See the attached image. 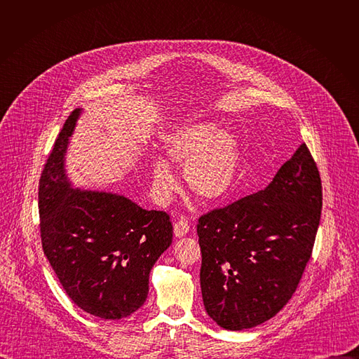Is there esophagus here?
<instances>
[{"label": "esophagus", "mask_w": 359, "mask_h": 359, "mask_svg": "<svg viewBox=\"0 0 359 359\" xmlns=\"http://www.w3.org/2000/svg\"><path fill=\"white\" fill-rule=\"evenodd\" d=\"M175 234L177 237H183L189 233V229H190V224H189V219L187 217H180L176 223H175Z\"/></svg>", "instance_id": "34e87169"}]
</instances>
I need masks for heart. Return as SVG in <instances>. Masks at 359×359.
Segmentation results:
<instances>
[{"label": "heart", "instance_id": "b5f03b06", "mask_svg": "<svg viewBox=\"0 0 359 359\" xmlns=\"http://www.w3.org/2000/svg\"><path fill=\"white\" fill-rule=\"evenodd\" d=\"M166 151L173 162L186 166V180L197 196L216 200L230 189L238 163V142L216 123L196 122L183 126L169 139ZM151 175L158 194L169 197L176 189L170 165L156 161Z\"/></svg>", "mask_w": 359, "mask_h": 359}]
</instances>
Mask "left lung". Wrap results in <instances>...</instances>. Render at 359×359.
Instances as JSON below:
<instances>
[{"instance_id": "left-lung-1", "label": "left lung", "mask_w": 359, "mask_h": 359, "mask_svg": "<svg viewBox=\"0 0 359 359\" xmlns=\"http://www.w3.org/2000/svg\"><path fill=\"white\" fill-rule=\"evenodd\" d=\"M323 186L302 143L273 182L198 217L204 309L241 331L273 318L297 290L320 226Z\"/></svg>"}]
</instances>
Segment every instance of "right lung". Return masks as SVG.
I'll return each instance as SVG.
<instances>
[{
  "mask_svg": "<svg viewBox=\"0 0 359 359\" xmlns=\"http://www.w3.org/2000/svg\"><path fill=\"white\" fill-rule=\"evenodd\" d=\"M81 109L64 123L38 187L43 254L81 310L119 320L143 305L149 273L172 244L170 216L107 191L72 189L64 169Z\"/></svg>",
  "mask_w": 359,
  "mask_h": 359,
  "instance_id": "obj_1",
  "label": "right lung"
}]
</instances>
